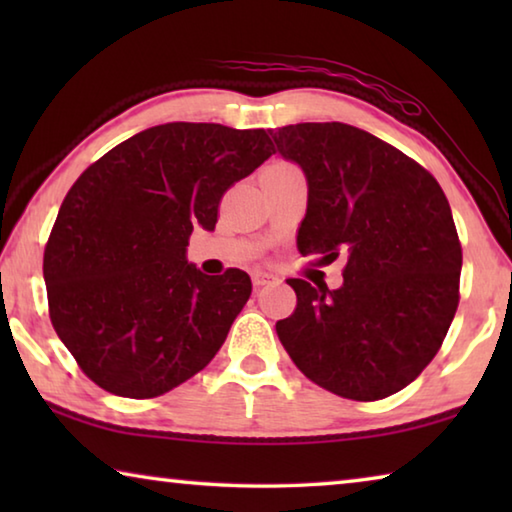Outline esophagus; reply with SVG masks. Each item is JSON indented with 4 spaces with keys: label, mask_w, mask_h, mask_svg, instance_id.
Here are the masks:
<instances>
[{
    "label": "esophagus",
    "mask_w": 512,
    "mask_h": 512,
    "mask_svg": "<svg viewBox=\"0 0 512 512\" xmlns=\"http://www.w3.org/2000/svg\"><path fill=\"white\" fill-rule=\"evenodd\" d=\"M250 277H253V284H255V287H264V284H268V282H273V280H275V275H273V273L262 271V268H255V271L250 273Z\"/></svg>",
    "instance_id": "1"
}]
</instances>
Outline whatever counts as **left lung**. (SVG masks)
<instances>
[{"label":"left lung","instance_id":"1","mask_svg":"<svg viewBox=\"0 0 512 512\" xmlns=\"http://www.w3.org/2000/svg\"><path fill=\"white\" fill-rule=\"evenodd\" d=\"M271 135L307 178L300 255L348 253L339 289L287 280L298 305L277 339L325 391L384 400L427 368L456 314L463 253L447 198L409 155L350 124Z\"/></svg>","mask_w":512,"mask_h":512}]
</instances>
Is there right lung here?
Here are the masks:
<instances>
[{"label":"right lung","instance_id":"1","mask_svg":"<svg viewBox=\"0 0 512 512\" xmlns=\"http://www.w3.org/2000/svg\"><path fill=\"white\" fill-rule=\"evenodd\" d=\"M273 155L268 135L221 124L153 126L81 173L45 248L58 339L103 391L146 400L214 359L250 298L248 273L187 262L225 189Z\"/></svg>","mask_w":512,"mask_h":512}]
</instances>
